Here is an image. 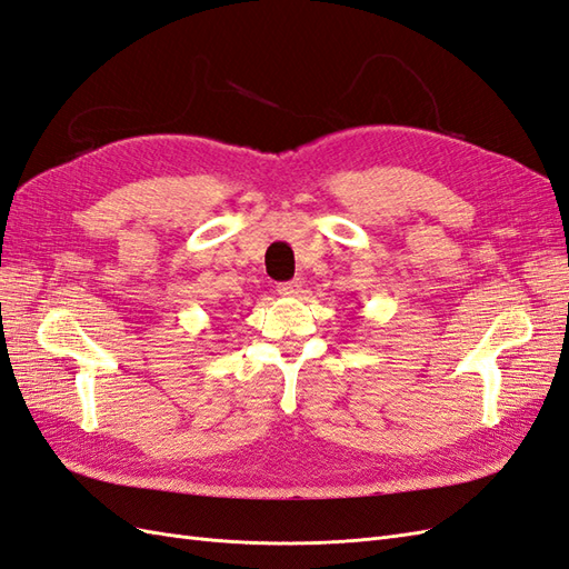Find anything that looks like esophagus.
I'll list each match as a JSON object with an SVG mask.
<instances>
[{
	"label": "esophagus",
	"instance_id": "34e87169",
	"mask_svg": "<svg viewBox=\"0 0 569 569\" xmlns=\"http://www.w3.org/2000/svg\"><path fill=\"white\" fill-rule=\"evenodd\" d=\"M299 289H301V282H299V280L280 282V284H278V295H282V297H297Z\"/></svg>",
	"mask_w": 569,
	"mask_h": 569
}]
</instances>
